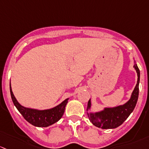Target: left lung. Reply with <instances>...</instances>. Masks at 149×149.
<instances>
[{
	"mask_svg": "<svg viewBox=\"0 0 149 149\" xmlns=\"http://www.w3.org/2000/svg\"><path fill=\"white\" fill-rule=\"evenodd\" d=\"M133 67L137 72L138 80L129 100L123 105H118V106L113 107V108H105L101 111L96 112V113H92V112L87 113L89 119L93 125L102 129L116 128L120 126L133 111L139 98V85L140 82V70L135 61ZM90 108H91V100L90 99L87 103V111L90 110Z\"/></svg>",
	"mask_w": 149,
	"mask_h": 149,
	"instance_id": "obj_1",
	"label": "left lung"
}]
</instances>
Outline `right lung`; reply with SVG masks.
<instances>
[{
  "instance_id": "1",
  "label": "right lung",
  "mask_w": 149,
  "mask_h": 149,
  "mask_svg": "<svg viewBox=\"0 0 149 149\" xmlns=\"http://www.w3.org/2000/svg\"><path fill=\"white\" fill-rule=\"evenodd\" d=\"M10 92L12 101L20 113L29 123L36 127H48L60 120L63 116L65 107L69 100V98L64 100L59 105L52 108L47 109V110H37V109L26 108L22 106L18 102L12 92L10 82Z\"/></svg>"
}]
</instances>
